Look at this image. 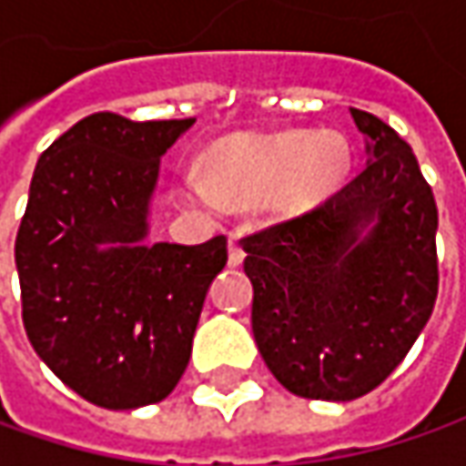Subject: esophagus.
Here are the masks:
<instances>
[{
    "mask_svg": "<svg viewBox=\"0 0 466 466\" xmlns=\"http://www.w3.org/2000/svg\"><path fill=\"white\" fill-rule=\"evenodd\" d=\"M243 248H241V243L236 241V238H230V243H228V264L230 267H241L243 264Z\"/></svg>",
    "mask_w": 466,
    "mask_h": 466,
    "instance_id": "obj_1",
    "label": "esophagus"
}]
</instances>
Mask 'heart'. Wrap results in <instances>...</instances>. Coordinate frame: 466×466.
I'll list each match as a JSON object with an SVG mask.
<instances>
[{"mask_svg":"<svg viewBox=\"0 0 466 466\" xmlns=\"http://www.w3.org/2000/svg\"><path fill=\"white\" fill-rule=\"evenodd\" d=\"M350 166L345 137L337 132H275L225 139L207 166H188L178 194L194 205L220 209L243 205L269 191L282 212H300L327 199Z\"/></svg>","mask_w":466,"mask_h":466,"instance_id":"1","label":"heart"}]
</instances>
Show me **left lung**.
Instances as JSON below:
<instances>
[{"label": "left lung", "mask_w": 466, "mask_h": 466, "mask_svg": "<svg viewBox=\"0 0 466 466\" xmlns=\"http://www.w3.org/2000/svg\"><path fill=\"white\" fill-rule=\"evenodd\" d=\"M350 114L370 137L366 168L309 212L241 238L264 363L288 391L327 402L386 381L439 296V209L418 157L381 118Z\"/></svg>", "instance_id": "8db88e82"}]
</instances>
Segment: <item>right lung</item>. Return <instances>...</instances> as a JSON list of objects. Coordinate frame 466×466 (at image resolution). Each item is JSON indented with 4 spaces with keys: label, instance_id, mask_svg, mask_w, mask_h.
Segmentation results:
<instances>
[{
    "label": "right lung",
    "instance_id": "right-lung-1",
    "mask_svg": "<svg viewBox=\"0 0 466 466\" xmlns=\"http://www.w3.org/2000/svg\"><path fill=\"white\" fill-rule=\"evenodd\" d=\"M194 118L100 111L44 150L17 238L23 324L38 358L82 400L135 410L184 376L228 238L153 243L147 205L160 155Z\"/></svg>",
    "mask_w": 466,
    "mask_h": 466
}]
</instances>
